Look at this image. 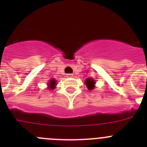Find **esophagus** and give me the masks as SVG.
Segmentation results:
<instances>
[{"mask_svg": "<svg viewBox=\"0 0 147 147\" xmlns=\"http://www.w3.org/2000/svg\"><path fill=\"white\" fill-rule=\"evenodd\" d=\"M66 76H67V77H73V76H74V74H66Z\"/></svg>", "mask_w": 147, "mask_h": 147, "instance_id": "obj_1", "label": "esophagus"}]
</instances>
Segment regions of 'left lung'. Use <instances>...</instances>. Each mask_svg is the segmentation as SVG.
<instances>
[{
  "mask_svg": "<svg viewBox=\"0 0 147 147\" xmlns=\"http://www.w3.org/2000/svg\"><path fill=\"white\" fill-rule=\"evenodd\" d=\"M85 84H86L87 88H88V90H93L94 88L95 81L93 79H87L85 80Z\"/></svg>",
  "mask_w": 147,
  "mask_h": 147,
  "instance_id": "8db88e82",
  "label": "left lung"
}]
</instances>
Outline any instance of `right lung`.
<instances>
[{
  "instance_id": "right-lung-1",
  "label": "right lung",
  "mask_w": 147,
  "mask_h": 147,
  "mask_svg": "<svg viewBox=\"0 0 147 147\" xmlns=\"http://www.w3.org/2000/svg\"><path fill=\"white\" fill-rule=\"evenodd\" d=\"M56 80H50L49 83V89H54L55 88V85H56Z\"/></svg>"
}]
</instances>
